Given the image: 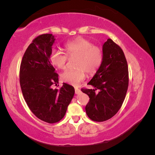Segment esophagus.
I'll return each mask as SVG.
<instances>
[{"mask_svg": "<svg viewBox=\"0 0 155 155\" xmlns=\"http://www.w3.org/2000/svg\"><path fill=\"white\" fill-rule=\"evenodd\" d=\"M81 90H80V89H78V88H77V87H76L75 88V94H79L80 93H81Z\"/></svg>", "mask_w": 155, "mask_h": 155, "instance_id": "34e87169", "label": "esophagus"}]
</instances>
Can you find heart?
<instances>
[{"label": "heart", "mask_w": 155, "mask_h": 155, "mask_svg": "<svg viewBox=\"0 0 155 155\" xmlns=\"http://www.w3.org/2000/svg\"><path fill=\"white\" fill-rule=\"evenodd\" d=\"M64 50L68 57H77L75 68L77 70H66L60 78L63 82L77 85L84 80L85 71L87 74L96 72L103 61V53L98 47L93 46L90 40L78 38L65 44ZM67 56L57 49H52L50 54L51 64L58 69H64L67 62Z\"/></svg>", "instance_id": "1"}]
</instances>
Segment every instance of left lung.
<instances>
[{
  "label": "left lung",
  "instance_id": "left-lung-1",
  "mask_svg": "<svg viewBox=\"0 0 155 155\" xmlns=\"http://www.w3.org/2000/svg\"><path fill=\"white\" fill-rule=\"evenodd\" d=\"M88 85L94 89H81L90 97L85 107L87 116L96 122L111 118L122 107L128 86L127 59L111 39L103 44V61Z\"/></svg>",
  "mask_w": 155,
  "mask_h": 155
}]
</instances>
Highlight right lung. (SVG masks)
Listing matches in <instances>:
<instances>
[{
    "mask_svg": "<svg viewBox=\"0 0 155 155\" xmlns=\"http://www.w3.org/2000/svg\"><path fill=\"white\" fill-rule=\"evenodd\" d=\"M55 41L52 34H43L33 40L25 51L20 69V83L26 103L33 114L52 124L61 120L74 95V88L67 83L58 90L59 74L49 57Z\"/></svg>",
    "mask_w": 155,
    "mask_h": 155,
    "instance_id": "add662e5",
    "label": "right lung"
}]
</instances>
